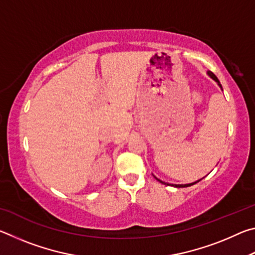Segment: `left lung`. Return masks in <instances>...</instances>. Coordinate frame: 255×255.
Wrapping results in <instances>:
<instances>
[{"instance_id": "left-lung-1", "label": "left lung", "mask_w": 255, "mask_h": 255, "mask_svg": "<svg viewBox=\"0 0 255 255\" xmlns=\"http://www.w3.org/2000/svg\"><path fill=\"white\" fill-rule=\"evenodd\" d=\"M207 74H208V76L210 77V79H213L215 82H216V83H217L218 84V86H219V88H221L222 90H223V88H222V84H221V82H219L218 81V79H217V76H216L215 74H214V73L213 72H210V71H208V72H207ZM153 176H154V178L155 179H156L157 181H158V182H161V183H163V184H166V185H172V187H175V188H187V187H190V185H193V184H195V183H197V182H199V181H201L202 179H204V178H202V179H200V180H198V181H196V182H192V183H188V184H170V183H166V182H164V181H162V180H159V179H157L156 178V176H155L154 174H153Z\"/></svg>"}]
</instances>
